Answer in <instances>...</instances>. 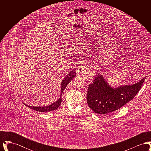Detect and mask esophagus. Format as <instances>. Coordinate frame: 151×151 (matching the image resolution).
<instances>
[{
  "mask_svg": "<svg viewBox=\"0 0 151 151\" xmlns=\"http://www.w3.org/2000/svg\"><path fill=\"white\" fill-rule=\"evenodd\" d=\"M86 68L84 66H83V65H80V66H79V68H78V71H77V72L79 74H85V73H86Z\"/></svg>",
  "mask_w": 151,
  "mask_h": 151,
  "instance_id": "1",
  "label": "esophagus"
}]
</instances>
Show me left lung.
Here are the masks:
<instances>
[{
    "instance_id": "8db88e82",
    "label": "left lung",
    "mask_w": 151,
    "mask_h": 151,
    "mask_svg": "<svg viewBox=\"0 0 151 151\" xmlns=\"http://www.w3.org/2000/svg\"><path fill=\"white\" fill-rule=\"evenodd\" d=\"M146 77L135 84L113 88L100 73L89 85L86 101L89 107L101 115L110 114L132 100L140 91Z\"/></svg>"
}]
</instances>
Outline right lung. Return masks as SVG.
I'll return each instance as SVG.
<instances>
[{"mask_svg":"<svg viewBox=\"0 0 151 151\" xmlns=\"http://www.w3.org/2000/svg\"><path fill=\"white\" fill-rule=\"evenodd\" d=\"M76 73L75 70L70 71L65 76L63 80L62 81L61 83V94L63 93V91L65 90V88L68 85V84L71 81L75 76ZM62 94L60 95V97L57 101H56L55 102L51 104V105L46 106H31L29 105H26V104H24L25 105H27L28 107L32 109L33 110H35L37 111L40 112H44V111H51L53 110H56L57 108H59L62 102Z\"/></svg>","mask_w":151,"mask_h":151,"instance_id":"1","label":"right lung"}]
</instances>
